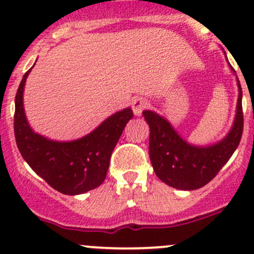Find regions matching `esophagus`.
<instances>
[{
    "mask_svg": "<svg viewBox=\"0 0 254 254\" xmlns=\"http://www.w3.org/2000/svg\"><path fill=\"white\" fill-rule=\"evenodd\" d=\"M146 107H147V101L142 100V98H136L132 102V112L136 117H140L146 109Z\"/></svg>",
    "mask_w": 254,
    "mask_h": 254,
    "instance_id": "34e87169",
    "label": "esophagus"
}]
</instances>
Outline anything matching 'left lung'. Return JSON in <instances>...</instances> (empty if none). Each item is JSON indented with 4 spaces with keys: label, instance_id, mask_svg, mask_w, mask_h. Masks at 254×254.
<instances>
[{
    "label": "left lung",
    "instance_id": "8db88e82",
    "mask_svg": "<svg viewBox=\"0 0 254 254\" xmlns=\"http://www.w3.org/2000/svg\"><path fill=\"white\" fill-rule=\"evenodd\" d=\"M225 58L228 61L226 55ZM228 64L235 74L229 61ZM236 82L239 96L233 125L228 134L214 143L194 145L189 142L167 118L149 109L142 112L149 127V158L159 180L178 190H197L209 183L230 159L241 141L244 130L242 90L237 76Z\"/></svg>",
    "mask_w": 254,
    "mask_h": 254
}]
</instances>
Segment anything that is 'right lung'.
Here are the masks:
<instances>
[{
	"instance_id": "obj_1",
	"label": "right lung",
	"mask_w": 254,
	"mask_h": 254,
	"mask_svg": "<svg viewBox=\"0 0 254 254\" xmlns=\"http://www.w3.org/2000/svg\"><path fill=\"white\" fill-rule=\"evenodd\" d=\"M34 65L24 74L15 95L14 134L21 157L51 188L64 194L75 196L98 188L106 179L112 152L132 118L131 108L116 112L76 140H51L34 131L24 109V89Z\"/></svg>"
}]
</instances>
